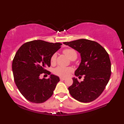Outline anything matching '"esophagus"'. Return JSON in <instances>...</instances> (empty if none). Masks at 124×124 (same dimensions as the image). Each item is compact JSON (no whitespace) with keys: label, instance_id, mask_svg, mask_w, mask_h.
<instances>
[{"label":"esophagus","instance_id":"1","mask_svg":"<svg viewBox=\"0 0 124 124\" xmlns=\"http://www.w3.org/2000/svg\"><path fill=\"white\" fill-rule=\"evenodd\" d=\"M65 78H64V77H60V80L61 81H63V80H65Z\"/></svg>","mask_w":124,"mask_h":124}]
</instances>
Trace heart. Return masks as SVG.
<instances>
[{
	"mask_svg": "<svg viewBox=\"0 0 124 124\" xmlns=\"http://www.w3.org/2000/svg\"><path fill=\"white\" fill-rule=\"evenodd\" d=\"M63 53L65 54L71 60H75L77 57V53L76 51L73 48H66L63 51ZM56 54H54L51 58V63L54 64L56 62ZM73 70V69L70 67H65V66H58L54 69V74L56 75L61 77L68 76L70 73Z\"/></svg>",
	"mask_w": 124,
	"mask_h": 124,
	"instance_id": "heart-1",
	"label": "heart"
}]
</instances>
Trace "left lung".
I'll return each mask as SVG.
<instances>
[{
  "label": "left lung",
  "instance_id": "1",
  "mask_svg": "<svg viewBox=\"0 0 124 124\" xmlns=\"http://www.w3.org/2000/svg\"><path fill=\"white\" fill-rule=\"evenodd\" d=\"M63 44L80 53L81 62L74 74L76 76H84V81L81 82L73 78V84L68 88L70 94L79 102L94 101L103 91L111 76L108 53L98 43L84 39Z\"/></svg>",
  "mask_w": 124,
  "mask_h": 124
}]
</instances>
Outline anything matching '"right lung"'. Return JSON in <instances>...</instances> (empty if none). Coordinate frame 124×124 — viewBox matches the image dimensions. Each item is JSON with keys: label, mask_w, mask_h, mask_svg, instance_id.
<instances>
[{"label": "right lung", "mask_w": 124, "mask_h": 124, "mask_svg": "<svg viewBox=\"0 0 124 124\" xmlns=\"http://www.w3.org/2000/svg\"><path fill=\"white\" fill-rule=\"evenodd\" d=\"M60 43L33 40L24 43L15 55L12 63L16 85L25 99L41 103L53 94L59 78L51 74L49 78H40L51 65V58L61 48ZM48 73L51 74L50 72Z\"/></svg>", "instance_id": "right-lung-1"}]
</instances>
